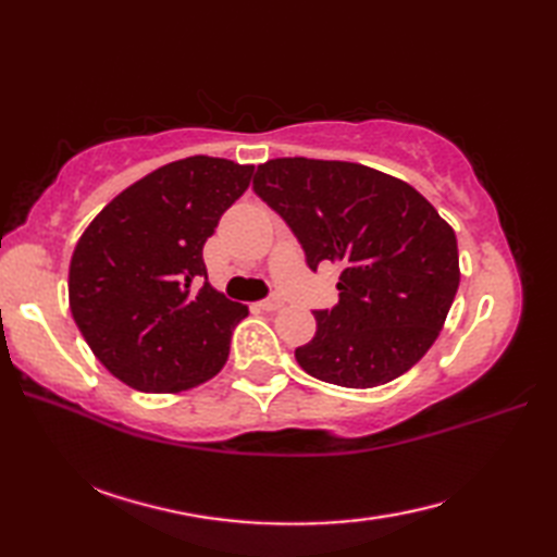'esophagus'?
I'll list each match as a JSON object with an SVG mask.
<instances>
[{
    "label": "esophagus",
    "instance_id": "1",
    "mask_svg": "<svg viewBox=\"0 0 557 557\" xmlns=\"http://www.w3.org/2000/svg\"><path fill=\"white\" fill-rule=\"evenodd\" d=\"M282 306H285V301H282V297H277V294H272V297L260 301V309L263 311H277V309H282Z\"/></svg>",
    "mask_w": 557,
    "mask_h": 557
}]
</instances>
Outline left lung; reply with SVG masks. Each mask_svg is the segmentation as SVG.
I'll return each instance as SVG.
<instances>
[{
  "instance_id": "left-lung-1",
  "label": "left lung",
  "mask_w": 557,
  "mask_h": 557,
  "mask_svg": "<svg viewBox=\"0 0 557 557\" xmlns=\"http://www.w3.org/2000/svg\"><path fill=\"white\" fill-rule=\"evenodd\" d=\"M253 191L289 224L306 263H337L339 301L313 311L301 369L342 387L407 373L441 335L459 287L453 227L417 188L357 162L277 158Z\"/></svg>"
}]
</instances>
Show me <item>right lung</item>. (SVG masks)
Masks as SVG:
<instances>
[{"label":"right lung","mask_w":557,"mask_h":557,"mask_svg":"<svg viewBox=\"0 0 557 557\" xmlns=\"http://www.w3.org/2000/svg\"><path fill=\"white\" fill-rule=\"evenodd\" d=\"M251 174L253 164L224 158L170 162L124 188L83 232L69 265L71 315L128 387L182 393L227 363L248 309L210 287L203 246Z\"/></svg>","instance_id":"1"}]
</instances>
